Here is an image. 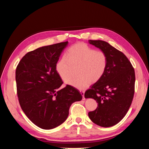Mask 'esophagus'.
I'll return each mask as SVG.
<instances>
[{
	"instance_id": "34e87169",
	"label": "esophagus",
	"mask_w": 149,
	"mask_h": 149,
	"mask_svg": "<svg viewBox=\"0 0 149 149\" xmlns=\"http://www.w3.org/2000/svg\"><path fill=\"white\" fill-rule=\"evenodd\" d=\"M80 93L81 94V95L83 96V100H84L85 97H84V91H80Z\"/></svg>"
}]
</instances>
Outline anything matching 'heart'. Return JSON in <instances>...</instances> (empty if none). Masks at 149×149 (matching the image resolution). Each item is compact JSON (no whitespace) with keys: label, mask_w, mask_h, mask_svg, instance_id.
Masks as SVG:
<instances>
[{"label":"heart","mask_w":149,"mask_h":149,"mask_svg":"<svg viewBox=\"0 0 149 149\" xmlns=\"http://www.w3.org/2000/svg\"><path fill=\"white\" fill-rule=\"evenodd\" d=\"M107 61V56L104 52L95 50L86 43H79L68 49L64 57L56 62L55 68L60 78L66 81L71 75L72 68L78 66L76 73L78 76L68 79L66 83L83 89L102 77Z\"/></svg>","instance_id":"b5f03b06"}]
</instances>
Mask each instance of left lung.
<instances>
[{
    "mask_svg": "<svg viewBox=\"0 0 149 149\" xmlns=\"http://www.w3.org/2000/svg\"><path fill=\"white\" fill-rule=\"evenodd\" d=\"M89 43L100 48L107 56V66L102 77L90 86L85 98L96 101L97 107L88 116L101 127L113 126L124 118L131 105L134 94L135 72L123 53L102 40H89Z\"/></svg>",
    "mask_w": 149,
    "mask_h": 149,
    "instance_id": "left-lung-1",
    "label": "left lung"
}]
</instances>
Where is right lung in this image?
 I'll use <instances>...</instances> for the list:
<instances>
[{"instance_id": "1", "label": "right lung", "mask_w": 149, "mask_h": 149, "mask_svg": "<svg viewBox=\"0 0 149 149\" xmlns=\"http://www.w3.org/2000/svg\"><path fill=\"white\" fill-rule=\"evenodd\" d=\"M68 42L40 47L22 58L15 71L17 95L22 109L40 128L52 129L66 120L71 105L82 100L77 89L63 84L56 62Z\"/></svg>"}]
</instances>
